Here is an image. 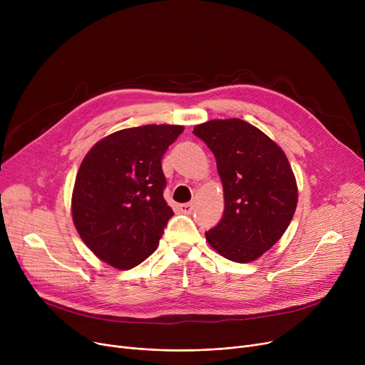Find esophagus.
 I'll use <instances>...</instances> for the list:
<instances>
[{
	"instance_id": "1",
	"label": "esophagus",
	"mask_w": 365,
	"mask_h": 365,
	"mask_svg": "<svg viewBox=\"0 0 365 365\" xmlns=\"http://www.w3.org/2000/svg\"><path fill=\"white\" fill-rule=\"evenodd\" d=\"M179 208H180L182 213L190 215V213H192V210H194V204L192 202H185V204H180Z\"/></svg>"
}]
</instances>
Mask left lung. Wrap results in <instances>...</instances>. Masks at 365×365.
I'll use <instances>...</instances> for the list:
<instances>
[{
	"mask_svg": "<svg viewBox=\"0 0 365 365\" xmlns=\"http://www.w3.org/2000/svg\"><path fill=\"white\" fill-rule=\"evenodd\" d=\"M215 153L225 192L220 222L205 232L223 257L248 263L282 237L297 205V185L282 149L242 120H212L192 131Z\"/></svg>",
	"mask_w": 365,
	"mask_h": 365,
	"instance_id": "left-lung-1",
	"label": "left lung"
}]
</instances>
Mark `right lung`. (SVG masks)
Returning a JSON list of instances; mask_svg holds the SVG:
<instances>
[{
    "label": "right lung",
    "instance_id": "1",
    "mask_svg": "<svg viewBox=\"0 0 365 365\" xmlns=\"http://www.w3.org/2000/svg\"><path fill=\"white\" fill-rule=\"evenodd\" d=\"M182 125L149 124L109 134L83 160L72 194V219L101 260L131 269L157 250L175 215L163 192L161 160Z\"/></svg>",
    "mask_w": 365,
    "mask_h": 365
}]
</instances>
